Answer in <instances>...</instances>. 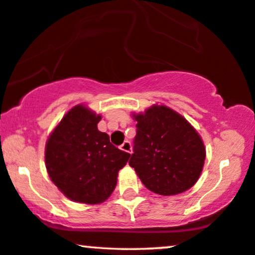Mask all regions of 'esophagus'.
<instances>
[{
    "mask_svg": "<svg viewBox=\"0 0 255 255\" xmlns=\"http://www.w3.org/2000/svg\"><path fill=\"white\" fill-rule=\"evenodd\" d=\"M121 149H122V151H124V152L131 153L132 148H131V144H130V141H124L123 144L121 145Z\"/></svg>",
    "mask_w": 255,
    "mask_h": 255,
    "instance_id": "1",
    "label": "esophagus"
}]
</instances>
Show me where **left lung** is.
Masks as SVG:
<instances>
[{
  "instance_id": "obj_1",
  "label": "left lung",
  "mask_w": 255,
  "mask_h": 255,
  "mask_svg": "<svg viewBox=\"0 0 255 255\" xmlns=\"http://www.w3.org/2000/svg\"><path fill=\"white\" fill-rule=\"evenodd\" d=\"M137 122L130 165L153 193L172 196L190 189L205 160L201 135L182 115L163 104L132 114Z\"/></svg>"
}]
</instances>
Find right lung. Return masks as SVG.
I'll return each mask as SVG.
<instances>
[{
	"mask_svg": "<svg viewBox=\"0 0 255 255\" xmlns=\"http://www.w3.org/2000/svg\"><path fill=\"white\" fill-rule=\"evenodd\" d=\"M102 116L85 104L73 107L51 132L45 145L48 176L71 201L100 204L117 184L130 154L110 142L97 124Z\"/></svg>",
	"mask_w": 255,
	"mask_h": 255,
	"instance_id": "obj_1",
	"label": "right lung"
}]
</instances>
